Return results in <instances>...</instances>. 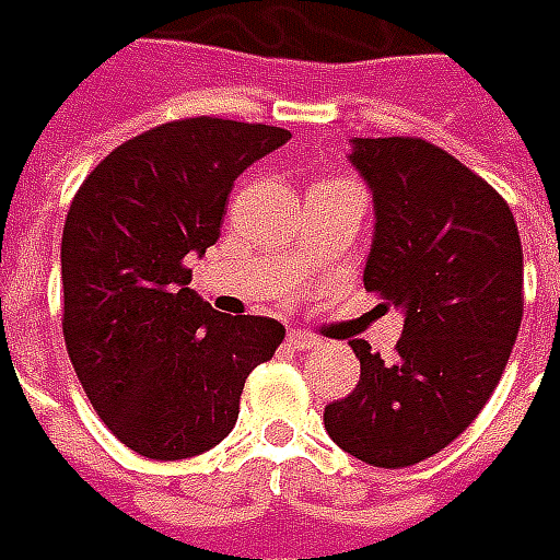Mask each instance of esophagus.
I'll return each mask as SVG.
<instances>
[{"label": "esophagus", "instance_id": "34e87169", "mask_svg": "<svg viewBox=\"0 0 560 560\" xmlns=\"http://www.w3.org/2000/svg\"><path fill=\"white\" fill-rule=\"evenodd\" d=\"M285 342H289V348H295V351H310V348L318 345V339L313 334H304V330H292Z\"/></svg>", "mask_w": 560, "mask_h": 560}]
</instances>
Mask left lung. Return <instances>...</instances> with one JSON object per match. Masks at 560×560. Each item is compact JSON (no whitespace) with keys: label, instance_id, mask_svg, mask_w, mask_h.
Here are the masks:
<instances>
[{"label":"left lung","instance_id":"8db88e82","mask_svg":"<svg viewBox=\"0 0 560 560\" xmlns=\"http://www.w3.org/2000/svg\"><path fill=\"white\" fill-rule=\"evenodd\" d=\"M375 203L365 292L405 310L395 357L354 339L360 381L325 407L342 452L381 469L443 452L481 413L523 322V245L511 206L422 138H357Z\"/></svg>","mask_w":560,"mask_h":560}]
</instances>
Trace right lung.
<instances>
[{"instance_id": "obj_1", "label": "right lung", "mask_w": 560, "mask_h": 560, "mask_svg": "<svg viewBox=\"0 0 560 560\" xmlns=\"http://www.w3.org/2000/svg\"><path fill=\"white\" fill-rule=\"evenodd\" d=\"M289 129L185 117L115 147L79 185L61 235L67 354L105 428L132 452L183 460L238 419L247 375L285 327L197 298L188 254L221 235L238 174Z\"/></svg>"}]
</instances>
